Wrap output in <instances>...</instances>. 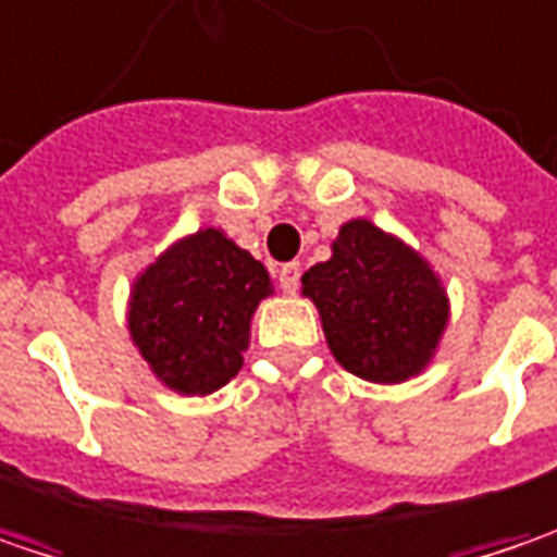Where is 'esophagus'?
Wrapping results in <instances>:
<instances>
[{
  "mask_svg": "<svg viewBox=\"0 0 557 557\" xmlns=\"http://www.w3.org/2000/svg\"><path fill=\"white\" fill-rule=\"evenodd\" d=\"M278 285H282L285 294L297 292V285H300V263L278 265Z\"/></svg>",
  "mask_w": 557,
  "mask_h": 557,
  "instance_id": "1",
  "label": "esophagus"
}]
</instances>
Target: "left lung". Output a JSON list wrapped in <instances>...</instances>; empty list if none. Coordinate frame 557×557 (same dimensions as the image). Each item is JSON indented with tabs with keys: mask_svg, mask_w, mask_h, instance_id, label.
Masks as SVG:
<instances>
[{
	"mask_svg": "<svg viewBox=\"0 0 557 557\" xmlns=\"http://www.w3.org/2000/svg\"><path fill=\"white\" fill-rule=\"evenodd\" d=\"M300 282L335 360L370 382L423 373L448 325V294L432 265L367 219L345 222L332 257Z\"/></svg>",
	"mask_w": 557,
	"mask_h": 557,
	"instance_id": "left-lung-1",
	"label": "left lung"
}]
</instances>
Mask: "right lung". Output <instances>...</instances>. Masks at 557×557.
I'll return each mask as SVG.
<instances>
[{
    "label": "right lung",
    "mask_w": 557,
    "mask_h": 557,
    "mask_svg": "<svg viewBox=\"0 0 557 557\" xmlns=\"http://www.w3.org/2000/svg\"><path fill=\"white\" fill-rule=\"evenodd\" d=\"M269 294L260 260L219 228H200L137 275L127 332L162 385L209 395L240 370L250 320Z\"/></svg>",
    "instance_id": "obj_1"
}]
</instances>
